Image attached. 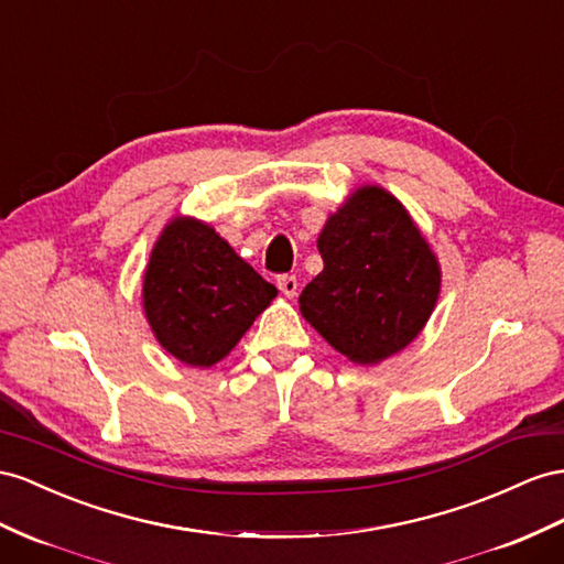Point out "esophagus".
I'll use <instances>...</instances> for the list:
<instances>
[{
	"mask_svg": "<svg viewBox=\"0 0 564 564\" xmlns=\"http://www.w3.org/2000/svg\"><path fill=\"white\" fill-rule=\"evenodd\" d=\"M279 291L285 295V297H295L297 295V279L291 276V273H285V276H279Z\"/></svg>",
	"mask_w": 564,
	"mask_h": 564,
	"instance_id": "1",
	"label": "esophagus"
}]
</instances>
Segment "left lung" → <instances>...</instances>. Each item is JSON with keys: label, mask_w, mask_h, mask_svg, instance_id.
<instances>
[{"label": "left lung", "mask_w": 564, "mask_h": 564, "mask_svg": "<svg viewBox=\"0 0 564 564\" xmlns=\"http://www.w3.org/2000/svg\"><path fill=\"white\" fill-rule=\"evenodd\" d=\"M324 269L300 295L305 322L355 365L373 367L422 334L441 295V264L405 205L359 185L316 238Z\"/></svg>", "instance_id": "obj_1"}]
</instances>
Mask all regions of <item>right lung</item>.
Segmentation results:
<instances>
[{
  "mask_svg": "<svg viewBox=\"0 0 564 564\" xmlns=\"http://www.w3.org/2000/svg\"><path fill=\"white\" fill-rule=\"evenodd\" d=\"M276 295L214 226L183 214L162 228L142 273V312L156 343L197 369L228 357Z\"/></svg>",
  "mask_w": 564,
  "mask_h": 564,
  "instance_id": "obj_1",
  "label": "right lung"
}]
</instances>
